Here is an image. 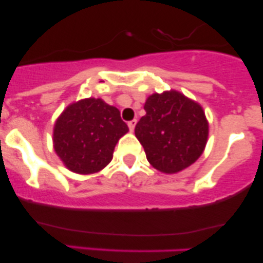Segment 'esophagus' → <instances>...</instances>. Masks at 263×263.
I'll use <instances>...</instances> for the list:
<instances>
[{
    "label": "esophagus",
    "mask_w": 263,
    "mask_h": 263,
    "mask_svg": "<svg viewBox=\"0 0 263 263\" xmlns=\"http://www.w3.org/2000/svg\"><path fill=\"white\" fill-rule=\"evenodd\" d=\"M136 123H137V120H132V121L128 122V128H129V131H131V132H134Z\"/></svg>",
    "instance_id": "1"
}]
</instances>
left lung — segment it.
Wrapping results in <instances>:
<instances>
[{"instance_id":"left-lung-1","label":"left lung","mask_w":263,"mask_h":263,"mask_svg":"<svg viewBox=\"0 0 263 263\" xmlns=\"http://www.w3.org/2000/svg\"><path fill=\"white\" fill-rule=\"evenodd\" d=\"M135 135L157 171L173 174L185 170L201 156L209 125L198 102L171 90L153 93L144 104Z\"/></svg>"}]
</instances>
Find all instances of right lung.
<instances>
[{
  "mask_svg": "<svg viewBox=\"0 0 263 263\" xmlns=\"http://www.w3.org/2000/svg\"><path fill=\"white\" fill-rule=\"evenodd\" d=\"M127 132L116 107L101 99H84L69 105L57 120L54 149L71 172L96 173L111 162L115 146Z\"/></svg>",
  "mask_w": 263,
  "mask_h": 263,
  "instance_id": "right-lung-1",
  "label": "right lung"
}]
</instances>
